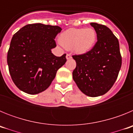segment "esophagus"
<instances>
[{"label": "esophagus", "mask_w": 133, "mask_h": 133, "mask_svg": "<svg viewBox=\"0 0 133 133\" xmlns=\"http://www.w3.org/2000/svg\"><path fill=\"white\" fill-rule=\"evenodd\" d=\"M66 59H70V58H72V56H71V55H70V54H66Z\"/></svg>", "instance_id": "esophagus-1"}]
</instances>
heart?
I'll return each instance as SVG.
<instances>
[{
	"label": "heart",
	"mask_w": 133,
	"mask_h": 133,
	"mask_svg": "<svg viewBox=\"0 0 133 133\" xmlns=\"http://www.w3.org/2000/svg\"><path fill=\"white\" fill-rule=\"evenodd\" d=\"M96 38L97 33L92 28L69 29L61 34L60 42L65 49L81 54L93 46Z\"/></svg>",
	"instance_id": "b5f03b06"
}]
</instances>
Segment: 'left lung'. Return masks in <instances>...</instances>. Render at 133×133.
I'll use <instances>...</instances> for the list:
<instances>
[{
  "instance_id": "obj_1",
  "label": "left lung",
  "mask_w": 133,
  "mask_h": 133,
  "mask_svg": "<svg viewBox=\"0 0 133 133\" xmlns=\"http://www.w3.org/2000/svg\"><path fill=\"white\" fill-rule=\"evenodd\" d=\"M90 25L97 32V42L87 52L72 56L77 63L72 78L83 93L95 97L111 89L121 67L122 57L118 41L112 31L103 24Z\"/></svg>"
}]
</instances>
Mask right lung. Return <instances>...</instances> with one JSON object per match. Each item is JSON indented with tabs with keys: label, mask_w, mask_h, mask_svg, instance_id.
<instances>
[{
	"label": "right lung",
	"mask_w": 133,
	"mask_h": 133,
	"mask_svg": "<svg viewBox=\"0 0 133 133\" xmlns=\"http://www.w3.org/2000/svg\"><path fill=\"white\" fill-rule=\"evenodd\" d=\"M61 30L58 26L36 23L24 26L13 35L7 63L12 80L20 90L30 95L43 92L65 64L66 54L59 57L51 52Z\"/></svg>",
	"instance_id": "obj_1"
}]
</instances>
